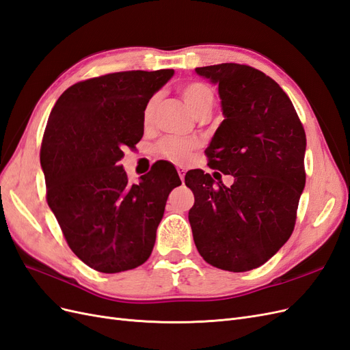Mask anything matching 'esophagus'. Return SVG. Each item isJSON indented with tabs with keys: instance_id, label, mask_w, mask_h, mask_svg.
Here are the masks:
<instances>
[{
	"instance_id": "esophagus-1",
	"label": "esophagus",
	"mask_w": 350,
	"mask_h": 350,
	"mask_svg": "<svg viewBox=\"0 0 350 350\" xmlns=\"http://www.w3.org/2000/svg\"><path fill=\"white\" fill-rule=\"evenodd\" d=\"M176 171H178V175H179V178H181V181H184V178H185V167H183V166H178L176 167Z\"/></svg>"
}]
</instances>
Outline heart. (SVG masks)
Returning a JSON list of instances; mask_svg holds the SVG:
<instances>
[{
    "instance_id": "1",
    "label": "heart",
    "mask_w": 350,
    "mask_h": 350,
    "mask_svg": "<svg viewBox=\"0 0 350 350\" xmlns=\"http://www.w3.org/2000/svg\"><path fill=\"white\" fill-rule=\"evenodd\" d=\"M181 94L188 105V108L193 111L196 116L203 113H210L215 107V93L207 84L200 81H191L181 88ZM159 103V96L154 94L146 102L143 108V124L144 126H150L154 118V112ZM197 147V143L193 140L179 139V137H165L154 147L157 156H161L166 161L174 163H185L193 150Z\"/></svg>"
}]
</instances>
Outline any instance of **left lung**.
<instances>
[{
  "mask_svg": "<svg viewBox=\"0 0 350 350\" xmlns=\"http://www.w3.org/2000/svg\"><path fill=\"white\" fill-rule=\"evenodd\" d=\"M196 71L219 84L225 115L204 152L208 166L235 183L215 187L210 174H187L198 196L189 225L204 261L248 271L292 235L306 178L305 130L288 94L262 71L235 62Z\"/></svg>",
  "mask_w": 350,
  "mask_h": 350,
  "instance_id": "left-lung-1",
  "label": "left lung"
}]
</instances>
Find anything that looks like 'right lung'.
<instances>
[{
  "mask_svg": "<svg viewBox=\"0 0 350 350\" xmlns=\"http://www.w3.org/2000/svg\"><path fill=\"white\" fill-rule=\"evenodd\" d=\"M174 70L120 71L72 84L52 108L40 146L46 201L68 247L93 270L120 273L150 257L169 193L181 179L154 163L139 184L120 165L142 140L143 108Z\"/></svg>",
  "mask_w": 350,
  "mask_h": 350,
  "instance_id": "right-lung-1",
  "label": "right lung"
}]
</instances>
